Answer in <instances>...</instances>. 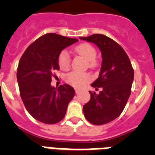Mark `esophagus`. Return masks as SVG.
<instances>
[{
    "label": "esophagus",
    "mask_w": 155,
    "mask_h": 155,
    "mask_svg": "<svg viewBox=\"0 0 155 155\" xmlns=\"http://www.w3.org/2000/svg\"><path fill=\"white\" fill-rule=\"evenodd\" d=\"M81 91L80 89H78V88H75V92H76V94H78L79 92Z\"/></svg>",
    "instance_id": "obj_1"
}]
</instances>
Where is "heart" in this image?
I'll return each mask as SVG.
<instances>
[{"mask_svg": "<svg viewBox=\"0 0 155 155\" xmlns=\"http://www.w3.org/2000/svg\"><path fill=\"white\" fill-rule=\"evenodd\" d=\"M75 51L79 55L86 59L90 68H95L97 61H95L97 52L95 48L89 43H81L75 47ZM58 64L62 70L68 69L71 64V57L67 50H62L58 57ZM91 77L87 72L72 71L66 75L65 80L68 84L74 87H82L90 81Z\"/></svg>", "mask_w": 155, "mask_h": 155, "instance_id": "obj_1", "label": "heart"}]
</instances>
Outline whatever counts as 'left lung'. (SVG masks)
Instances as JSON below:
<instances>
[{"label": "left lung", "instance_id": "left-lung-1", "mask_svg": "<svg viewBox=\"0 0 155 155\" xmlns=\"http://www.w3.org/2000/svg\"><path fill=\"white\" fill-rule=\"evenodd\" d=\"M81 39L96 44L102 53L99 76L91 84L99 94H91L83 106L86 120L94 125L108 124L122 113L131 93L134 71L130 58L122 46L102 34H94Z\"/></svg>", "mask_w": 155, "mask_h": 155}]
</instances>
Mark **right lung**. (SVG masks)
<instances>
[{"instance_id": "add662e5", "label": "right lung", "mask_w": 155, "mask_h": 155, "mask_svg": "<svg viewBox=\"0 0 155 155\" xmlns=\"http://www.w3.org/2000/svg\"><path fill=\"white\" fill-rule=\"evenodd\" d=\"M58 34L42 35L28 46L19 61L17 80L20 95L29 114L46 124L59 123L65 116L74 89L67 84L51 86L54 71H59V54L78 42Z\"/></svg>"}]
</instances>
